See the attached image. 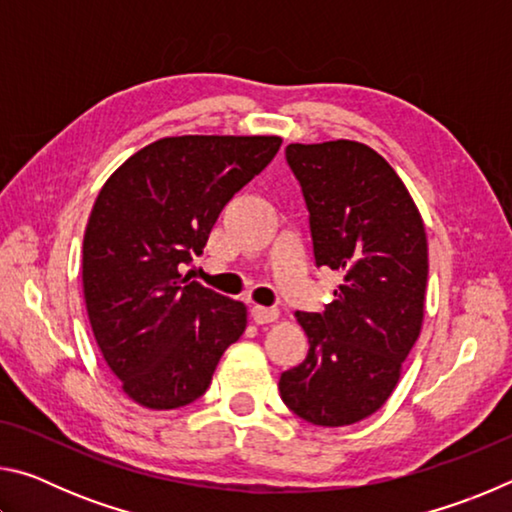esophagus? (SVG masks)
Listing matches in <instances>:
<instances>
[{"label":"esophagus","mask_w":512,"mask_h":512,"mask_svg":"<svg viewBox=\"0 0 512 512\" xmlns=\"http://www.w3.org/2000/svg\"><path fill=\"white\" fill-rule=\"evenodd\" d=\"M250 314H253V320H255L257 325H266V323H275L277 316H280V311L273 309V307L255 305L253 311H250Z\"/></svg>","instance_id":"34e87169"}]
</instances>
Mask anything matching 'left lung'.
Listing matches in <instances>:
<instances>
[{
  "instance_id": "8db88e82",
  "label": "left lung",
  "mask_w": 512,
  "mask_h": 512,
  "mask_svg": "<svg viewBox=\"0 0 512 512\" xmlns=\"http://www.w3.org/2000/svg\"><path fill=\"white\" fill-rule=\"evenodd\" d=\"M309 210L316 266L343 273L323 314L296 311L307 359L282 372V402L318 427H345L395 391L424 318L422 216L395 169L352 140L289 144Z\"/></svg>"
}]
</instances>
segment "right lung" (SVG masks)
<instances>
[{
  "instance_id": "add662e5",
  "label": "right lung",
  "mask_w": 512,
  "mask_h": 512,
  "mask_svg": "<svg viewBox=\"0 0 512 512\" xmlns=\"http://www.w3.org/2000/svg\"><path fill=\"white\" fill-rule=\"evenodd\" d=\"M277 135H183L112 173L83 237V296L103 359L146 409L198 400L246 329V305L180 275L225 203L280 151Z\"/></svg>"
}]
</instances>
